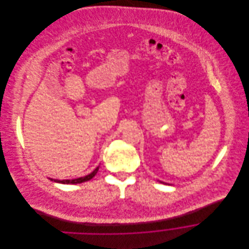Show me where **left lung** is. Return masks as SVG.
<instances>
[{
	"mask_svg": "<svg viewBox=\"0 0 249 249\" xmlns=\"http://www.w3.org/2000/svg\"><path fill=\"white\" fill-rule=\"evenodd\" d=\"M161 183H163V184H167V183H165V182H162V181H160Z\"/></svg>",
	"mask_w": 249,
	"mask_h": 249,
	"instance_id": "8db88e82",
	"label": "left lung"
}]
</instances>
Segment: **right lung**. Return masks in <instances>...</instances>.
<instances>
[{"label":"right lung","mask_w":249,"mask_h":249,"mask_svg":"<svg viewBox=\"0 0 249 249\" xmlns=\"http://www.w3.org/2000/svg\"><path fill=\"white\" fill-rule=\"evenodd\" d=\"M99 168L100 166H98L91 174H89L88 176H85V177H82V178H74V179H64V180H59V179H53V178H49L50 180L53 181V182H56V183H62V184H78V183H82V182H86L90 179L94 178L98 171H99Z\"/></svg>","instance_id":"right-lung-1"}]
</instances>
